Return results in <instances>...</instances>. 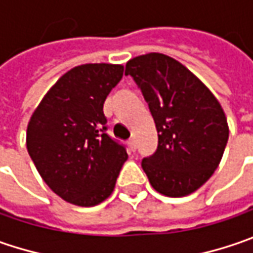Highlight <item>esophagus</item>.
Listing matches in <instances>:
<instances>
[{"instance_id":"esophagus-1","label":"esophagus","mask_w":253,"mask_h":253,"mask_svg":"<svg viewBox=\"0 0 253 253\" xmlns=\"http://www.w3.org/2000/svg\"><path fill=\"white\" fill-rule=\"evenodd\" d=\"M127 144H128V148H130V151H136V140L134 138H130L128 141H127Z\"/></svg>"}]
</instances>
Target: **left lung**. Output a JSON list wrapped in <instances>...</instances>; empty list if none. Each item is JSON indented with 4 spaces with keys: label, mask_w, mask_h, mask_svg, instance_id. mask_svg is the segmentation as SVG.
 Masks as SVG:
<instances>
[{
    "label": "left lung",
    "mask_w": 253,
    "mask_h": 253,
    "mask_svg": "<svg viewBox=\"0 0 253 253\" xmlns=\"http://www.w3.org/2000/svg\"><path fill=\"white\" fill-rule=\"evenodd\" d=\"M148 103L159 146L141 167L151 187L184 197L210 180L225 150L229 128L219 102L192 72L167 55L151 52L126 63Z\"/></svg>",
    "instance_id": "1"
}]
</instances>
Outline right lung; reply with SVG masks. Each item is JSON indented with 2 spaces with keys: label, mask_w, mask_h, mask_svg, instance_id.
<instances>
[{
  "label": "right lung",
  "mask_w": 253,
  "mask_h": 253,
  "mask_svg": "<svg viewBox=\"0 0 253 253\" xmlns=\"http://www.w3.org/2000/svg\"><path fill=\"white\" fill-rule=\"evenodd\" d=\"M122 65L86 63L66 72L31 116L27 148L39 175L62 200L97 205L113 192L126 147L110 137L103 103Z\"/></svg>",
  "instance_id": "right-lung-1"
}]
</instances>
